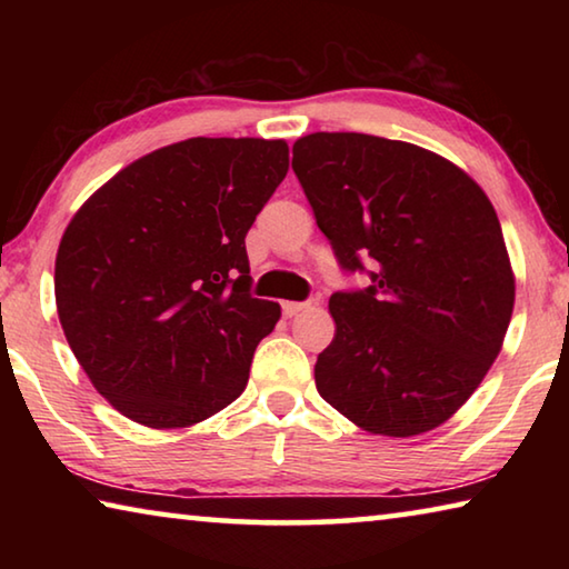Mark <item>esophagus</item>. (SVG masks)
<instances>
[{
  "mask_svg": "<svg viewBox=\"0 0 569 569\" xmlns=\"http://www.w3.org/2000/svg\"><path fill=\"white\" fill-rule=\"evenodd\" d=\"M308 306H311L308 301H286L281 308H283V316H288V319H293V316L306 311Z\"/></svg>",
  "mask_w": 569,
  "mask_h": 569,
  "instance_id": "obj_1",
  "label": "esophagus"
}]
</instances>
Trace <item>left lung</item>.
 I'll list each match as a JSON object with an SVG mask.
<instances>
[{
  "label": "left lung",
  "instance_id": "obj_1",
  "mask_svg": "<svg viewBox=\"0 0 569 569\" xmlns=\"http://www.w3.org/2000/svg\"><path fill=\"white\" fill-rule=\"evenodd\" d=\"M293 172L341 271L369 276L329 298L336 336L316 389L371 435L439 427L485 379L512 319L492 203L449 160L363 132L306 134Z\"/></svg>",
  "mask_w": 569,
  "mask_h": 569
}]
</instances>
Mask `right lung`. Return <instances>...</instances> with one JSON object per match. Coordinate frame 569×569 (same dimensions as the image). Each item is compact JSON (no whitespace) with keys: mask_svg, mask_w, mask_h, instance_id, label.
<instances>
[{"mask_svg":"<svg viewBox=\"0 0 569 569\" xmlns=\"http://www.w3.org/2000/svg\"><path fill=\"white\" fill-rule=\"evenodd\" d=\"M288 172L283 140L192 138L134 160L67 226L54 298L104 399L152 429L243 393L281 306L250 293L246 233Z\"/></svg>","mask_w":569,"mask_h":569,"instance_id":"add662e5","label":"right lung"}]
</instances>
